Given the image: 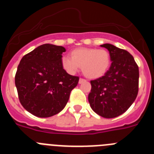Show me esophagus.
Segmentation results:
<instances>
[{"label": "esophagus", "mask_w": 154, "mask_h": 154, "mask_svg": "<svg viewBox=\"0 0 154 154\" xmlns=\"http://www.w3.org/2000/svg\"><path fill=\"white\" fill-rule=\"evenodd\" d=\"M85 81H86V80L84 79H79V84L83 83V82H85Z\"/></svg>", "instance_id": "34e87169"}]
</instances>
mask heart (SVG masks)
<instances>
[{
    "label": "heart",
    "instance_id": "b5f03b06",
    "mask_svg": "<svg viewBox=\"0 0 154 154\" xmlns=\"http://www.w3.org/2000/svg\"><path fill=\"white\" fill-rule=\"evenodd\" d=\"M111 62L109 53L105 49L79 48L71 51V58H62V68L69 74L74 75L79 67L87 78L98 79L104 75Z\"/></svg>",
    "mask_w": 154,
    "mask_h": 154
}]
</instances>
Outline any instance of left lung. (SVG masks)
<instances>
[{"instance_id":"1","label":"left lung","mask_w":154,"mask_h":154,"mask_svg":"<svg viewBox=\"0 0 154 154\" xmlns=\"http://www.w3.org/2000/svg\"><path fill=\"white\" fill-rule=\"evenodd\" d=\"M109 52L111 66L105 75L90 82L88 99L94 112L110 119L124 113L135 101L139 89V68L133 55L111 44L102 45Z\"/></svg>"}]
</instances>
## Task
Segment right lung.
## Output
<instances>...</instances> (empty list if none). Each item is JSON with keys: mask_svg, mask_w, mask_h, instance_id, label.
<instances>
[{"mask_svg": "<svg viewBox=\"0 0 154 154\" xmlns=\"http://www.w3.org/2000/svg\"><path fill=\"white\" fill-rule=\"evenodd\" d=\"M62 46L44 44L21 58L15 75L20 103L32 115L50 117L60 112L69 101L78 76L62 68Z\"/></svg>", "mask_w": 154, "mask_h": 154, "instance_id": "obj_1", "label": "right lung"}]
</instances>
